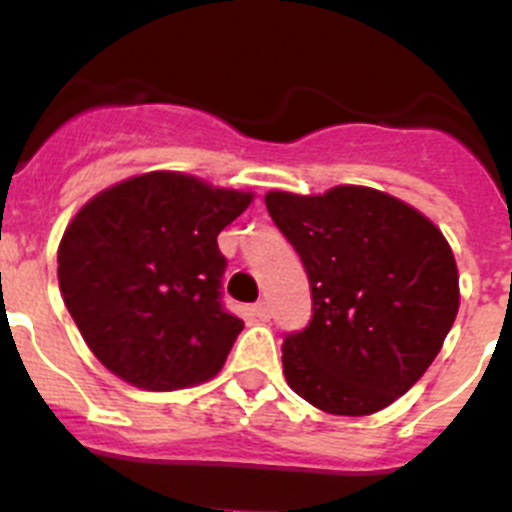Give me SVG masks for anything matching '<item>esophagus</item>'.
Listing matches in <instances>:
<instances>
[{"label": "esophagus", "instance_id": "34e87169", "mask_svg": "<svg viewBox=\"0 0 512 512\" xmlns=\"http://www.w3.org/2000/svg\"><path fill=\"white\" fill-rule=\"evenodd\" d=\"M248 315H251L253 320H259V323H266V320L271 318V310H269V305H266V302H256V305L248 310Z\"/></svg>", "mask_w": 512, "mask_h": 512}]
</instances>
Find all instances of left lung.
Listing matches in <instances>:
<instances>
[{
  "instance_id": "obj_1",
  "label": "left lung",
  "mask_w": 512,
  "mask_h": 512,
  "mask_svg": "<svg viewBox=\"0 0 512 512\" xmlns=\"http://www.w3.org/2000/svg\"><path fill=\"white\" fill-rule=\"evenodd\" d=\"M264 200L310 279V323L282 343L287 384L333 415L392 405L431 366L459 312V274L443 233L369 187Z\"/></svg>"
}]
</instances>
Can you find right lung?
Returning <instances> with one entry per match:
<instances>
[{
    "mask_svg": "<svg viewBox=\"0 0 512 512\" xmlns=\"http://www.w3.org/2000/svg\"><path fill=\"white\" fill-rule=\"evenodd\" d=\"M251 192L151 171L104 189L58 246V284L81 336L112 374L169 392L215 377L243 320L223 305L217 235Z\"/></svg>",
    "mask_w": 512,
    "mask_h": 512,
    "instance_id": "1",
    "label": "right lung"
}]
</instances>
